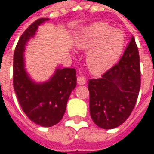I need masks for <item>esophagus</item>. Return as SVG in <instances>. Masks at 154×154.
Listing matches in <instances>:
<instances>
[{"label": "esophagus", "instance_id": "1", "mask_svg": "<svg viewBox=\"0 0 154 154\" xmlns=\"http://www.w3.org/2000/svg\"><path fill=\"white\" fill-rule=\"evenodd\" d=\"M77 82L78 85H85L86 83V78L85 77H83V76H78Z\"/></svg>", "mask_w": 154, "mask_h": 154}]
</instances>
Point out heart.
<instances>
[{
  "mask_svg": "<svg viewBox=\"0 0 154 154\" xmlns=\"http://www.w3.org/2000/svg\"><path fill=\"white\" fill-rule=\"evenodd\" d=\"M126 43L123 32L104 22H96L85 27L77 38L80 49L89 50L86 64L93 73H102L119 59Z\"/></svg>",
  "mask_w": 154,
  "mask_h": 154,
  "instance_id": "obj_1",
  "label": "heart"
}]
</instances>
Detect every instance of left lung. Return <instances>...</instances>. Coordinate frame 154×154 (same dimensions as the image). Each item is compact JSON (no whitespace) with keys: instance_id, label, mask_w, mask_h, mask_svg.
Returning a JSON list of instances; mask_svg holds the SVG:
<instances>
[{"instance_id":"obj_1","label":"left lung","mask_w":154,"mask_h":154,"mask_svg":"<svg viewBox=\"0 0 154 154\" xmlns=\"http://www.w3.org/2000/svg\"><path fill=\"white\" fill-rule=\"evenodd\" d=\"M139 52L132 37L117 64L99 78L89 79V108L94 122L112 129L130 116L141 85Z\"/></svg>"}]
</instances>
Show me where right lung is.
<instances>
[{
    "mask_svg": "<svg viewBox=\"0 0 154 154\" xmlns=\"http://www.w3.org/2000/svg\"><path fill=\"white\" fill-rule=\"evenodd\" d=\"M49 18H39L31 24L20 36L14 51L13 85L25 114L41 127H51L62 119L69 97L77 85L76 69H58L48 82L35 84L24 69L23 51L28 39L35 34L37 27Z\"/></svg>",
    "mask_w": 154,
    "mask_h": 154,
    "instance_id": "1",
    "label": "right lung"
}]
</instances>
